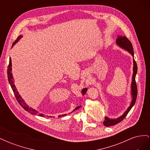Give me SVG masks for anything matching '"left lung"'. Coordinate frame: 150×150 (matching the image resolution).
I'll use <instances>...</instances> for the list:
<instances>
[{
    "label": "left lung",
    "instance_id": "left-lung-1",
    "mask_svg": "<svg viewBox=\"0 0 150 150\" xmlns=\"http://www.w3.org/2000/svg\"><path fill=\"white\" fill-rule=\"evenodd\" d=\"M116 44L117 46L120 47L121 49L126 50L128 51L131 56H133V75H132V81H131V101L130 103V105L127 108V110L125 111V112L120 117H117V118H110L108 116H105V119L103 122V125L105 126H111L115 125L117 123H119L125 117L128 115L129 111L131 110V109L133 108L134 104H135L136 99L137 98V83H136L135 78L136 75L137 73V62H135L134 59V51L133 48L131 44V42L128 39L126 36H122V35H117Z\"/></svg>",
    "mask_w": 150,
    "mask_h": 150
}]
</instances>
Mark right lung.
Wrapping results in <instances>:
<instances>
[{"mask_svg":"<svg viewBox=\"0 0 150 150\" xmlns=\"http://www.w3.org/2000/svg\"><path fill=\"white\" fill-rule=\"evenodd\" d=\"M22 38V35H20L19 37L17 38V40H16L15 42H13V43L12 44V48L13 47V46L19 41V40ZM7 77H8V83H9L11 88L12 89V91L13 93H14V95L15 96L17 99V100L18 101V103H19L20 104V105L23 108L24 110L25 111H27L28 112H29V113H30V114L33 115H38L39 116H42V117H44V114H42V113H39L37 110H35V109H33V108L31 107H29V105L28 104H27L23 99H22V98L21 97V96L20 95V94L19 93V92L17 91V89L16 87V86L14 84V79H13V75H12V61H11V57L9 58V64H8V68H7ZM88 90V88H83L82 90H81V94H82V96H84V95L86 94V91H87ZM81 107V106H78L75 108L74 110L72 111V112L74 111L75 110H78L79 108H80ZM66 114H64V115H59V117H61V116H66Z\"/></svg>","mask_w":150,"mask_h":150,"instance_id":"1","label":"right lung"}]
</instances>
